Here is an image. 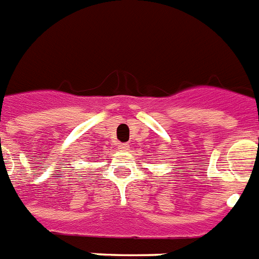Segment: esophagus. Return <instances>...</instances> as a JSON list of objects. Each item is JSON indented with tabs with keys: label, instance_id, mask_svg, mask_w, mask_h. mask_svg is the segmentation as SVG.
Here are the masks:
<instances>
[{
	"label": "esophagus",
	"instance_id": "esophagus-1",
	"mask_svg": "<svg viewBox=\"0 0 259 259\" xmlns=\"http://www.w3.org/2000/svg\"><path fill=\"white\" fill-rule=\"evenodd\" d=\"M119 150H127L129 149V144H118Z\"/></svg>",
	"mask_w": 259,
	"mask_h": 259
}]
</instances>
